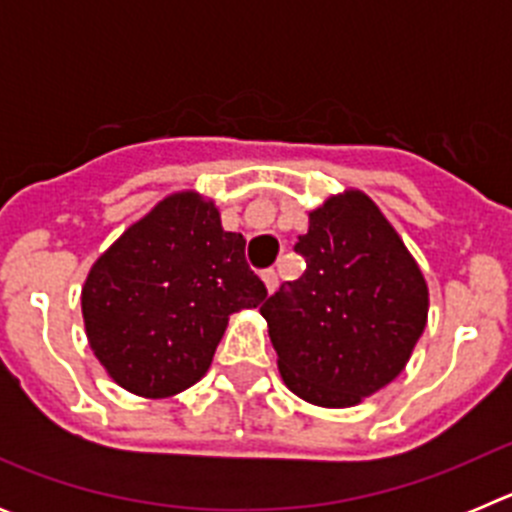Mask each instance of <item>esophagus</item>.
<instances>
[{
	"label": "esophagus",
	"mask_w": 512,
	"mask_h": 512,
	"mask_svg": "<svg viewBox=\"0 0 512 512\" xmlns=\"http://www.w3.org/2000/svg\"><path fill=\"white\" fill-rule=\"evenodd\" d=\"M261 279H264L266 289H269V295H274V292H277V287H279L277 271H274V269H266L264 274H261Z\"/></svg>",
	"instance_id": "obj_1"
}]
</instances>
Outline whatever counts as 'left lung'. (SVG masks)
Segmentation results:
<instances>
[{
  "label": "left lung",
  "mask_w": 512,
  "mask_h": 512,
  "mask_svg": "<svg viewBox=\"0 0 512 512\" xmlns=\"http://www.w3.org/2000/svg\"><path fill=\"white\" fill-rule=\"evenodd\" d=\"M307 269L261 305L284 384L320 408H351L405 369L428 320L423 271L364 192L310 212Z\"/></svg>",
  "instance_id": "1"
}]
</instances>
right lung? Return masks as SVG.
Returning a JSON list of instances; mask_svg holds the SVG:
<instances>
[{
	"label": "right lung",
	"instance_id": "obj_1",
	"mask_svg": "<svg viewBox=\"0 0 512 512\" xmlns=\"http://www.w3.org/2000/svg\"><path fill=\"white\" fill-rule=\"evenodd\" d=\"M266 287L215 202L176 192L94 261L81 289L89 346L122 390L171 397L200 382L238 310Z\"/></svg>",
	"mask_w": 512,
	"mask_h": 512
}]
</instances>
